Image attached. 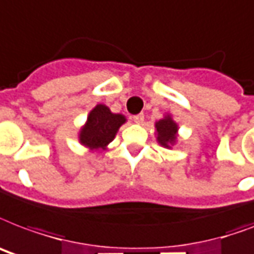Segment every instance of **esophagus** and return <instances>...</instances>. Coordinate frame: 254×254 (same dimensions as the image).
I'll return each instance as SVG.
<instances>
[{
  "label": "esophagus",
  "instance_id": "1",
  "mask_svg": "<svg viewBox=\"0 0 254 254\" xmlns=\"http://www.w3.org/2000/svg\"><path fill=\"white\" fill-rule=\"evenodd\" d=\"M133 121H134L135 124H142L144 123V114L140 113L137 114V116H134V117H133Z\"/></svg>",
  "mask_w": 254,
  "mask_h": 254
}]
</instances>
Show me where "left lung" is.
<instances>
[{
    "label": "left lung",
    "instance_id": "left-lung-1",
    "mask_svg": "<svg viewBox=\"0 0 254 254\" xmlns=\"http://www.w3.org/2000/svg\"><path fill=\"white\" fill-rule=\"evenodd\" d=\"M156 127V140L161 146L172 149L179 141V124L176 123L172 114L166 113L161 120L154 123Z\"/></svg>",
    "mask_w": 254,
    "mask_h": 254
}]
</instances>
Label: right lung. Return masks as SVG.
Returning a JSON list of instances; mask_svg holds the SVG:
<instances>
[{"mask_svg":"<svg viewBox=\"0 0 254 254\" xmlns=\"http://www.w3.org/2000/svg\"><path fill=\"white\" fill-rule=\"evenodd\" d=\"M125 123L124 114L113 113L104 104H97L78 131V142L90 152L105 150Z\"/></svg>","mask_w":254,"mask_h":254,"instance_id":"right-lung-1","label":"right lung"}]
</instances>
